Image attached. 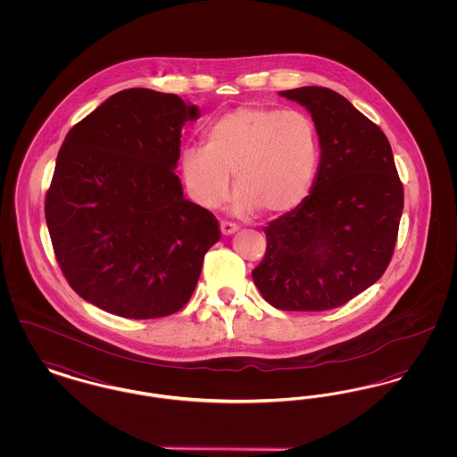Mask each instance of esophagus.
<instances>
[{
	"instance_id": "1",
	"label": "esophagus",
	"mask_w": 457,
	"mask_h": 457,
	"mask_svg": "<svg viewBox=\"0 0 457 457\" xmlns=\"http://www.w3.org/2000/svg\"><path fill=\"white\" fill-rule=\"evenodd\" d=\"M237 231H238V226H237L235 222H231V220H220V233H222L224 237L233 235V233H237Z\"/></svg>"
}]
</instances>
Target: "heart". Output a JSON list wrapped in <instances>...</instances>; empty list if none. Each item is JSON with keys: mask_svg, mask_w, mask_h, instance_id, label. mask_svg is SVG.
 I'll return each mask as SVG.
<instances>
[{"mask_svg": "<svg viewBox=\"0 0 457 457\" xmlns=\"http://www.w3.org/2000/svg\"><path fill=\"white\" fill-rule=\"evenodd\" d=\"M181 173L198 205L214 209L229 194L238 211L283 216L303 202L319 164V135L302 111L241 106L205 130V145L181 151Z\"/></svg>", "mask_w": 457, "mask_h": 457, "instance_id": "heart-1", "label": "heart"}]
</instances>
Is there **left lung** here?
<instances>
[{"label": "left lung", "mask_w": 457, "mask_h": 457, "mask_svg": "<svg viewBox=\"0 0 457 457\" xmlns=\"http://www.w3.org/2000/svg\"><path fill=\"white\" fill-rule=\"evenodd\" d=\"M279 94L310 111L322 153L310 195L263 228L267 248L252 278L279 310H332L386 272L404 190L387 137L346 97L327 87Z\"/></svg>", "instance_id": "8db88e82"}]
</instances>
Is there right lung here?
<instances>
[{
	"instance_id": "right-lung-1",
	"label": "right lung",
	"mask_w": 457,
	"mask_h": 457,
	"mask_svg": "<svg viewBox=\"0 0 457 457\" xmlns=\"http://www.w3.org/2000/svg\"><path fill=\"white\" fill-rule=\"evenodd\" d=\"M198 108L151 88L116 92L66 133L46 194L58 265L88 303L125 319L188 303L214 214L183 196L174 173L181 129Z\"/></svg>"
}]
</instances>
